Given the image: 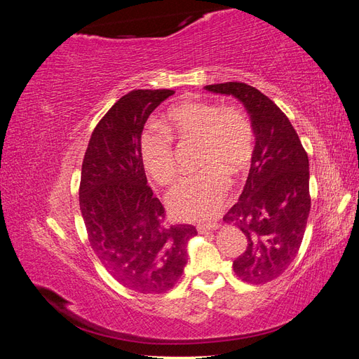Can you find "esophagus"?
I'll return each mask as SVG.
<instances>
[{"instance_id": "34e87169", "label": "esophagus", "mask_w": 359, "mask_h": 359, "mask_svg": "<svg viewBox=\"0 0 359 359\" xmlns=\"http://www.w3.org/2000/svg\"><path fill=\"white\" fill-rule=\"evenodd\" d=\"M217 229V224L215 223H211V224H198V231L201 233H206L210 231H215Z\"/></svg>"}]
</instances>
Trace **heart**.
Here are the masks:
<instances>
[{"instance_id": "obj_1", "label": "heart", "mask_w": 359, "mask_h": 359, "mask_svg": "<svg viewBox=\"0 0 359 359\" xmlns=\"http://www.w3.org/2000/svg\"><path fill=\"white\" fill-rule=\"evenodd\" d=\"M166 128L181 142L199 140L198 173L184 177L168 194V206L182 220H211L220 212L229 193V177L241 175L255 154V132L238 107L202 100H186L166 114ZM168 133V134H169ZM166 130L142 136L140 154L145 169L160 186L178 177L177 153Z\"/></svg>"}]
</instances>
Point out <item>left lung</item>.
I'll return each instance as SVG.
<instances>
[{"label": "left lung", "mask_w": 359, "mask_h": 359, "mask_svg": "<svg viewBox=\"0 0 359 359\" xmlns=\"http://www.w3.org/2000/svg\"><path fill=\"white\" fill-rule=\"evenodd\" d=\"M205 88L236 97L252 119V166L240 201L223 220L247 238L245 252L233 260L235 274L264 285L283 274L299 252L311 208L309 156L285 112L255 86L224 82Z\"/></svg>", "instance_id": "1"}]
</instances>
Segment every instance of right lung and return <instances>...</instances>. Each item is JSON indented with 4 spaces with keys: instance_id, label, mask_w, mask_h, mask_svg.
Returning <instances> with one entry per match:
<instances>
[{
    "instance_id": "1",
    "label": "right lung",
    "mask_w": 359,
    "mask_h": 359,
    "mask_svg": "<svg viewBox=\"0 0 359 359\" xmlns=\"http://www.w3.org/2000/svg\"><path fill=\"white\" fill-rule=\"evenodd\" d=\"M175 91L135 90L95 126L82 161L79 205L95 256L118 283L139 293L175 286L187 264L191 224H170L147 184L140 137L148 116Z\"/></svg>"
}]
</instances>
